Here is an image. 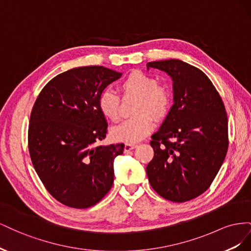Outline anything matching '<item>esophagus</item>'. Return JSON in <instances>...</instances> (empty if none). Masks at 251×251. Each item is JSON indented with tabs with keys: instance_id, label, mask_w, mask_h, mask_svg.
<instances>
[{
	"instance_id": "obj_1",
	"label": "esophagus",
	"mask_w": 251,
	"mask_h": 251,
	"mask_svg": "<svg viewBox=\"0 0 251 251\" xmlns=\"http://www.w3.org/2000/svg\"><path fill=\"white\" fill-rule=\"evenodd\" d=\"M136 147V144L135 143H126V146H125V151H132V150H134Z\"/></svg>"
}]
</instances>
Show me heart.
I'll use <instances>...</instances> for the list:
<instances>
[{
    "label": "heart",
    "instance_id": "b5f03b06",
    "mask_svg": "<svg viewBox=\"0 0 251 251\" xmlns=\"http://www.w3.org/2000/svg\"><path fill=\"white\" fill-rule=\"evenodd\" d=\"M120 91L124 97H137L133 113L137 115L128 118L113 128V137L118 141L137 142L153 131L155 119H163L171 108L169 91L159 87L155 78L150 75L135 71L120 82ZM98 108L102 115L113 123L120 118L119 96L111 89L103 90L98 98Z\"/></svg>",
    "mask_w": 251,
    "mask_h": 251
}]
</instances>
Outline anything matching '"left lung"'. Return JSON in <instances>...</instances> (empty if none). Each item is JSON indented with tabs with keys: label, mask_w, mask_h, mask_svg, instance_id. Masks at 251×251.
Returning <instances> with one entry per match:
<instances>
[{
	"label": "left lung",
	"mask_w": 251,
	"mask_h": 251,
	"mask_svg": "<svg viewBox=\"0 0 251 251\" xmlns=\"http://www.w3.org/2000/svg\"><path fill=\"white\" fill-rule=\"evenodd\" d=\"M173 80V102L151 135L150 183L164 199L185 202L203 194L221 169L228 149L224 103L207 75L179 59L147 64Z\"/></svg>",
	"instance_id": "obj_1"
}]
</instances>
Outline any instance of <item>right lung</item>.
Returning <instances> with one entry per match:
<instances>
[{
	"label": "right lung",
	"instance_id": "right-lung-1",
	"mask_svg": "<svg viewBox=\"0 0 251 251\" xmlns=\"http://www.w3.org/2000/svg\"><path fill=\"white\" fill-rule=\"evenodd\" d=\"M121 75L102 66L73 68L52 78L36 98L30 157L47 191L67 206H93L113 185L114 160L125 144H98L108 126L98 98Z\"/></svg>",
	"mask_w": 251,
	"mask_h": 251
}]
</instances>
